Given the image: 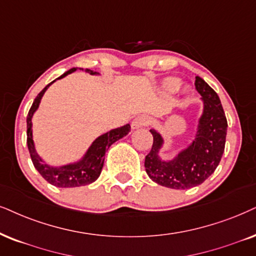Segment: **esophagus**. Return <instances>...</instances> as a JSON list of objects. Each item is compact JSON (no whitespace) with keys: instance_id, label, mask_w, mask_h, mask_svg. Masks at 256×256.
Listing matches in <instances>:
<instances>
[{"instance_id":"esophagus-1","label":"esophagus","mask_w":256,"mask_h":256,"mask_svg":"<svg viewBox=\"0 0 256 256\" xmlns=\"http://www.w3.org/2000/svg\"><path fill=\"white\" fill-rule=\"evenodd\" d=\"M150 118L148 117V116H144V114H140V116H137L134 120H132V128H143V126H148L150 124Z\"/></svg>"}]
</instances>
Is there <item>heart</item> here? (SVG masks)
<instances>
[{
  "label": "heart",
  "mask_w": 256,
  "mask_h": 256,
  "mask_svg": "<svg viewBox=\"0 0 256 256\" xmlns=\"http://www.w3.org/2000/svg\"><path fill=\"white\" fill-rule=\"evenodd\" d=\"M164 87L170 92H174L180 87V80L178 79H174V78H169L164 82Z\"/></svg>",
  "instance_id": "1"
}]
</instances>
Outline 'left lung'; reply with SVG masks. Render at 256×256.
<instances>
[{
  "instance_id": "obj_1",
  "label": "left lung",
  "mask_w": 256,
  "mask_h": 256,
  "mask_svg": "<svg viewBox=\"0 0 256 256\" xmlns=\"http://www.w3.org/2000/svg\"><path fill=\"white\" fill-rule=\"evenodd\" d=\"M195 86L202 96L204 108L195 140L189 148L172 160H160L158 151L163 138L157 131L150 130L154 144L145 157V170L154 182L171 189H189L200 186L214 172L224 152L228 122L218 93L200 76H196Z\"/></svg>"
}]
</instances>
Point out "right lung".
Instances as JSON below:
<instances>
[{"instance_id":"obj_1","label":"right lung","mask_w":256,"mask_h":256,"mask_svg":"<svg viewBox=\"0 0 256 256\" xmlns=\"http://www.w3.org/2000/svg\"><path fill=\"white\" fill-rule=\"evenodd\" d=\"M78 68H70L67 70L66 73H64L62 76L58 78L66 76L67 74H70L76 72ZM87 73L90 74H96V72H93L90 70H86ZM56 82V80H54ZM54 82L44 87V90L38 93L36 98L34 99L33 105H32L30 110H29L28 116H27V145L29 154H30L32 162H33L35 169H36L42 177L47 180L48 183H50L52 186H59V188H76V186H87V184L93 183L94 180L100 176L102 166H104V160H105V152L108 151V148L111 145L117 142L118 139L124 137L130 132L131 126L130 124H126L122 128H114L110 132H106L105 134L100 136L93 142V144L90 145L88 151L86 152L85 157L82 160L74 164H68V166H58L53 168L44 164L38 154L35 151L34 142H33V134H32V117H33L34 112L36 111L40 104L42 96L46 92V90L50 87Z\"/></svg>"}]
</instances>
